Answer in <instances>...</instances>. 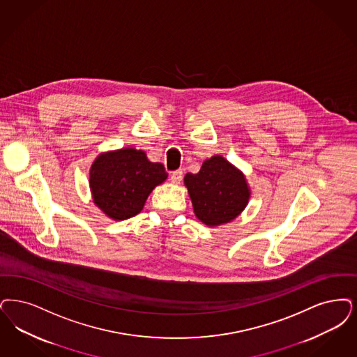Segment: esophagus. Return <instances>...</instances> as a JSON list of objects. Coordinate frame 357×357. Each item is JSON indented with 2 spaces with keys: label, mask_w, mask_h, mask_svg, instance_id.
I'll list each match as a JSON object with an SVG mask.
<instances>
[{
  "label": "esophagus",
  "mask_w": 357,
  "mask_h": 357,
  "mask_svg": "<svg viewBox=\"0 0 357 357\" xmlns=\"http://www.w3.org/2000/svg\"><path fill=\"white\" fill-rule=\"evenodd\" d=\"M182 178H183V172H182V170H175V172H172V176H170L172 183H181Z\"/></svg>",
  "instance_id": "obj_1"
}]
</instances>
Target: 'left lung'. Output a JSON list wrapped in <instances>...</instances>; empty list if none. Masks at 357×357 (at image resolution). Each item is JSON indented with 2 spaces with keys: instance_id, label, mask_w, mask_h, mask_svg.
<instances>
[{
  "instance_id": "8db88e82",
  "label": "left lung",
  "mask_w": 357,
  "mask_h": 357,
  "mask_svg": "<svg viewBox=\"0 0 357 357\" xmlns=\"http://www.w3.org/2000/svg\"><path fill=\"white\" fill-rule=\"evenodd\" d=\"M185 185L194 213L213 227L235 219L250 198L244 175L219 155L204 160L199 172L185 174Z\"/></svg>"
}]
</instances>
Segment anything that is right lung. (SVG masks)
<instances>
[{
	"label": "right lung",
	"instance_id": "obj_1",
	"mask_svg": "<svg viewBox=\"0 0 357 357\" xmlns=\"http://www.w3.org/2000/svg\"><path fill=\"white\" fill-rule=\"evenodd\" d=\"M167 178L162 163L150 162L135 149H122L97 158L90 170L94 203L114 220L142 211L150 192Z\"/></svg>",
	"mask_w": 357,
	"mask_h": 357
}]
</instances>
